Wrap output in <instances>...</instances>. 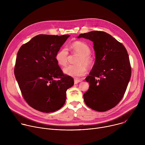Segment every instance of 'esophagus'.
<instances>
[{
    "instance_id": "1",
    "label": "esophagus",
    "mask_w": 145,
    "mask_h": 145,
    "mask_svg": "<svg viewBox=\"0 0 145 145\" xmlns=\"http://www.w3.org/2000/svg\"><path fill=\"white\" fill-rule=\"evenodd\" d=\"M81 80H78V79H74V84H77V83H78V82H81Z\"/></svg>"
}]
</instances>
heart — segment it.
<instances>
[{
  "instance_id": "b5f03b06",
  "label": "heart",
  "mask_w": 145,
  "mask_h": 145,
  "mask_svg": "<svg viewBox=\"0 0 145 145\" xmlns=\"http://www.w3.org/2000/svg\"><path fill=\"white\" fill-rule=\"evenodd\" d=\"M74 52L80 55L77 65H69L63 69L64 74L75 78L80 77L85 75L87 72V67L92 65L93 60L89 55L91 50L89 46L82 41H76L71 46ZM68 50L64 47L61 48L57 53L55 58L57 63L61 67H64L67 64Z\"/></svg>"
}]
</instances>
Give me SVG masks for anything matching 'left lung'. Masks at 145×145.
<instances>
[{"instance_id": "left-lung-1", "label": "left lung", "mask_w": 145, "mask_h": 145, "mask_svg": "<svg viewBox=\"0 0 145 145\" xmlns=\"http://www.w3.org/2000/svg\"><path fill=\"white\" fill-rule=\"evenodd\" d=\"M77 38L92 41L96 57L94 65L86 78L89 88L83 95L85 103L99 112L109 110L123 97L131 77L127 52L119 41L104 31L80 34Z\"/></svg>"}]
</instances>
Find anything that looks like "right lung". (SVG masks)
Segmentation results:
<instances>
[{
	"instance_id": "1",
	"label": "right lung",
	"mask_w": 145,
	"mask_h": 145,
	"mask_svg": "<svg viewBox=\"0 0 145 145\" xmlns=\"http://www.w3.org/2000/svg\"><path fill=\"white\" fill-rule=\"evenodd\" d=\"M70 35L40 34L19 49L14 74L23 97L29 105L42 112L60 109L66 100V92L74 84L64 74L55 57Z\"/></svg>"
}]
</instances>
